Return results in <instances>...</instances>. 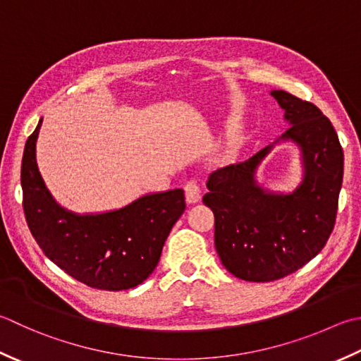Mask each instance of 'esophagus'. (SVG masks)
Instances as JSON below:
<instances>
[{
  "label": "esophagus",
  "mask_w": 361,
  "mask_h": 361,
  "mask_svg": "<svg viewBox=\"0 0 361 361\" xmlns=\"http://www.w3.org/2000/svg\"><path fill=\"white\" fill-rule=\"evenodd\" d=\"M185 194H186L188 203H197L200 200V186L197 185V181L190 180V181L186 183Z\"/></svg>",
  "instance_id": "34e87169"
}]
</instances>
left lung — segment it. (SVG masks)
Returning a JSON list of instances; mask_svg holds the SVG:
<instances>
[{"label":"left lung","instance_id":"left-lung-1","mask_svg":"<svg viewBox=\"0 0 361 361\" xmlns=\"http://www.w3.org/2000/svg\"><path fill=\"white\" fill-rule=\"evenodd\" d=\"M291 125L274 144L238 164L217 169L203 203L214 213V245L230 274L247 281H274L319 253L334 230L343 185L344 154L338 134L310 102L271 90ZM301 148L304 180L293 193L259 187L255 172L275 143Z\"/></svg>","mask_w":361,"mask_h":361}]
</instances>
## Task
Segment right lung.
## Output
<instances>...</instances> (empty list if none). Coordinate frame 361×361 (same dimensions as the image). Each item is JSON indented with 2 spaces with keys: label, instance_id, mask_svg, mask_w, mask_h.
Masks as SVG:
<instances>
[{
  "label": "right lung",
  "instance_id": "right-lung-1",
  "mask_svg": "<svg viewBox=\"0 0 361 361\" xmlns=\"http://www.w3.org/2000/svg\"><path fill=\"white\" fill-rule=\"evenodd\" d=\"M40 125L42 118L26 140L21 161L23 209L35 243L56 266L90 288L122 291L142 283L185 213V190L147 194L102 214L67 211L49 194L35 162Z\"/></svg>",
  "mask_w": 361,
  "mask_h": 361
}]
</instances>
